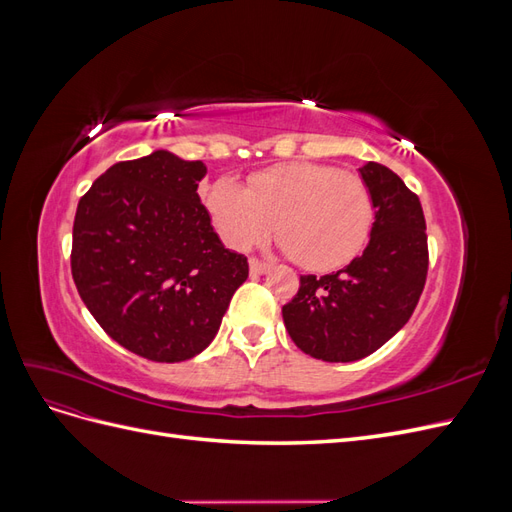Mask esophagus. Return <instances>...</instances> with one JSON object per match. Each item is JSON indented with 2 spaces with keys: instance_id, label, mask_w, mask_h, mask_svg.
Listing matches in <instances>:
<instances>
[{
  "instance_id": "1",
  "label": "esophagus",
  "mask_w": 512,
  "mask_h": 512,
  "mask_svg": "<svg viewBox=\"0 0 512 512\" xmlns=\"http://www.w3.org/2000/svg\"><path fill=\"white\" fill-rule=\"evenodd\" d=\"M250 271H252V275H265L269 271V265H267V262L252 258L250 260Z\"/></svg>"
}]
</instances>
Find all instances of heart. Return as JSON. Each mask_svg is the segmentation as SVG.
Returning <instances> with one entry per match:
<instances>
[{"label":"heart","mask_w":512,"mask_h":512,"mask_svg":"<svg viewBox=\"0 0 512 512\" xmlns=\"http://www.w3.org/2000/svg\"><path fill=\"white\" fill-rule=\"evenodd\" d=\"M205 207L232 250L265 243L277 228L284 252L307 271L348 265L374 226V200L359 175L309 162L262 170L247 190L218 179L205 192Z\"/></svg>","instance_id":"b5f03b06"}]
</instances>
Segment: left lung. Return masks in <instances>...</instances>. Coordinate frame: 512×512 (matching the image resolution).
I'll list each match as a JSON object with an SVG mask.
<instances>
[{
	"instance_id": "obj_1",
	"label": "left lung",
	"mask_w": 512,
	"mask_h": 512,
	"mask_svg": "<svg viewBox=\"0 0 512 512\" xmlns=\"http://www.w3.org/2000/svg\"><path fill=\"white\" fill-rule=\"evenodd\" d=\"M374 200V226L361 256L329 275H301L282 307L286 331L305 354L350 363L376 352L410 320L427 280L421 200L391 168H359Z\"/></svg>"
}]
</instances>
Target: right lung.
<instances>
[{
  "mask_svg": "<svg viewBox=\"0 0 512 512\" xmlns=\"http://www.w3.org/2000/svg\"><path fill=\"white\" fill-rule=\"evenodd\" d=\"M205 175L200 160L158 149L113 164L76 207V290L119 346L156 363L203 352L250 273L200 203Z\"/></svg>",
  "mask_w": 512,
  "mask_h": 512,
  "instance_id": "right-lung-1",
  "label": "right lung"
}]
</instances>
